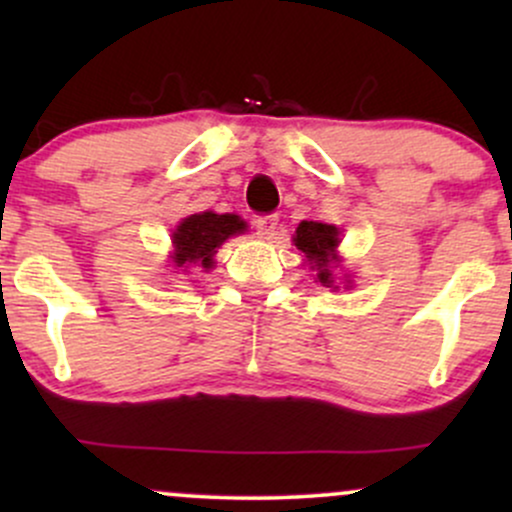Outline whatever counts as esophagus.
<instances>
[{"instance_id":"1","label":"esophagus","mask_w":512,"mask_h":512,"mask_svg":"<svg viewBox=\"0 0 512 512\" xmlns=\"http://www.w3.org/2000/svg\"><path fill=\"white\" fill-rule=\"evenodd\" d=\"M255 228H257V236L269 240L276 236V231H279V216L276 214H269V216H260V219H255Z\"/></svg>"}]
</instances>
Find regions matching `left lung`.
Listing matches in <instances>:
<instances>
[{
	"instance_id": "1",
	"label": "left lung",
	"mask_w": 512,
	"mask_h": 512,
	"mask_svg": "<svg viewBox=\"0 0 512 512\" xmlns=\"http://www.w3.org/2000/svg\"><path fill=\"white\" fill-rule=\"evenodd\" d=\"M293 245L305 255V262L310 269L317 272V281L327 289H339L337 279H334L332 269L339 262L337 245H339V228L332 223H317V221H301L293 236ZM351 284V281H349Z\"/></svg>"
}]
</instances>
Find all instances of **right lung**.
<instances>
[{"label":"right lung","mask_w":512,"mask_h":512,"mask_svg":"<svg viewBox=\"0 0 512 512\" xmlns=\"http://www.w3.org/2000/svg\"><path fill=\"white\" fill-rule=\"evenodd\" d=\"M248 228L236 214H214V211H202L192 214L178 223L173 231V252L170 262L180 272L190 269H204L209 272L214 267L216 250L226 243L228 238L240 236Z\"/></svg>","instance_id":"1"}]
</instances>
